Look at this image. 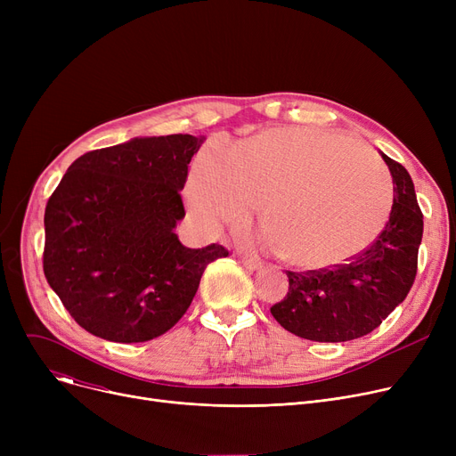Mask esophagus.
<instances>
[{"label":"esophagus","instance_id":"34e87169","mask_svg":"<svg viewBox=\"0 0 456 456\" xmlns=\"http://www.w3.org/2000/svg\"><path fill=\"white\" fill-rule=\"evenodd\" d=\"M242 265L248 268V270H258L262 266V262L256 255H242Z\"/></svg>","mask_w":456,"mask_h":456}]
</instances>
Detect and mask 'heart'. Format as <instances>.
<instances>
[{
    "instance_id": "heart-1",
    "label": "heart",
    "mask_w": 456,
    "mask_h": 456,
    "mask_svg": "<svg viewBox=\"0 0 456 456\" xmlns=\"http://www.w3.org/2000/svg\"><path fill=\"white\" fill-rule=\"evenodd\" d=\"M382 162L351 138L277 127L229 148L212 140L191 164L186 201L205 229L258 220L279 255L305 270L332 266L366 248L392 207Z\"/></svg>"
}]
</instances>
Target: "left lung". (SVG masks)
<instances>
[{
    "label": "left lung",
    "instance_id": "8db88e82",
    "mask_svg": "<svg viewBox=\"0 0 456 456\" xmlns=\"http://www.w3.org/2000/svg\"><path fill=\"white\" fill-rule=\"evenodd\" d=\"M394 181L390 218L362 253L346 265L286 272L289 294L270 310L296 337L313 342H347L377 329L411 292L423 236L414 183L404 166L380 151Z\"/></svg>",
    "mask_w": 456,
    "mask_h": 456
}]
</instances>
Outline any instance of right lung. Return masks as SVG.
<instances>
[{"label": "right lung", "instance_id": "obj_1", "mask_svg": "<svg viewBox=\"0 0 456 456\" xmlns=\"http://www.w3.org/2000/svg\"><path fill=\"white\" fill-rule=\"evenodd\" d=\"M203 138L140 136L81 155L47 200L44 275L85 330L136 344L170 330L205 268L229 251L184 248L181 190Z\"/></svg>", "mask_w": 456, "mask_h": 456}]
</instances>
